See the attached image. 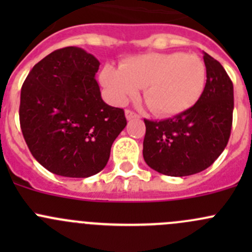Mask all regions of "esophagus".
Here are the masks:
<instances>
[{
  "label": "esophagus",
  "instance_id": "obj_1",
  "mask_svg": "<svg viewBox=\"0 0 252 252\" xmlns=\"http://www.w3.org/2000/svg\"><path fill=\"white\" fill-rule=\"evenodd\" d=\"M126 119H128V121H130V119H136V118H139L138 114L134 113V112L130 111V110H126Z\"/></svg>",
  "mask_w": 252,
  "mask_h": 252
}]
</instances>
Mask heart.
<instances>
[{
	"label": "heart",
	"mask_w": 252,
	"mask_h": 252,
	"mask_svg": "<svg viewBox=\"0 0 252 252\" xmlns=\"http://www.w3.org/2000/svg\"><path fill=\"white\" fill-rule=\"evenodd\" d=\"M207 70L196 55L182 52L131 56L121 67L107 64L100 83L111 100L124 105L144 88V100L154 114L172 117L191 108L204 94Z\"/></svg>",
	"instance_id": "obj_1"
}]
</instances>
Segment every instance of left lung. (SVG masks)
Returning a JSON list of instances; mask_svg holds the SVG:
<instances>
[{"mask_svg": "<svg viewBox=\"0 0 252 252\" xmlns=\"http://www.w3.org/2000/svg\"><path fill=\"white\" fill-rule=\"evenodd\" d=\"M205 90L196 103L173 118L144 119L142 155L150 168L169 177L205 171L227 146L232 130L233 83L218 61L204 52Z\"/></svg>", "mask_w": 252, "mask_h": 252, "instance_id": "left-lung-1", "label": "left lung"}]
</instances>
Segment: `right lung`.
<instances>
[{"label":"right lung","mask_w":252,"mask_h":252,"mask_svg":"<svg viewBox=\"0 0 252 252\" xmlns=\"http://www.w3.org/2000/svg\"><path fill=\"white\" fill-rule=\"evenodd\" d=\"M100 62L80 47L60 48L32 67L20 91L19 121L34 158L47 171L88 178L102 171L126 128L95 79Z\"/></svg>","instance_id":"add662e5"}]
</instances>
